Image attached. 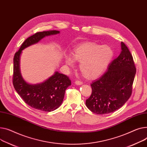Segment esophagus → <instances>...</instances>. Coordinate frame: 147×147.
<instances>
[{
	"label": "esophagus",
	"mask_w": 147,
	"mask_h": 147,
	"mask_svg": "<svg viewBox=\"0 0 147 147\" xmlns=\"http://www.w3.org/2000/svg\"><path fill=\"white\" fill-rule=\"evenodd\" d=\"M75 83H76V84H77V85H80V84H83V82H82V81H80V80H76V81L75 82Z\"/></svg>",
	"instance_id": "obj_1"
}]
</instances>
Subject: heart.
Masks as SVG:
<instances>
[{
	"label": "heart",
	"instance_id": "b5f03b06",
	"mask_svg": "<svg viewBox=\"0 0 147 147\" xmlns=\"http://www.w3.org/2000/svg\"><path fill=\"white\" fill-rule=\"evenodd\" d=\"M113 55L112 49L108 45L84 43L74 49L73 57L70 55L66 56L65 62L68 65L73 66L74 59L80 63L82 74L87 77L93 78L100 75L106 70Z\"/></svg>",
	"mask_w": 147,
	"mask_h": 147
}]
</instances>
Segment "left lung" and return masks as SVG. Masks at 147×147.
<instances>
[{
	"mask_svg": "<svg viewBox=\"0 0 147 147\" xmlns=\"http://www.w3.org/2000/svg\"><path fill=\"white\" fill-rule=\"evenodd\" d=\"M121 48V54L109 64L107 70L90 84L92 94L86 105L94 113L113 112L131 96L136 67L132 54L123 42Z\"/></svg>",
	"mask_w": 147,
	"mask_h": 147,
	"instance_id": "obj_1",
	"label": "left lung"
}]
</instances>
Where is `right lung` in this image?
Here are the masks:
<instances>
[{"label":"right lung","instance_id":"add662e5","mask_svg":"<svg viewBox=\"0 0 147 147\" xmlns=\"http://www.w3.org/2000/svg\"><path fill=\"white\" fill-rule=\"evenodd\" d=\"M59 32L58 31L54 30L35 33L28 37L22 43L13 58L12 83L15 90L28 105L44 112L53 111L61 105L65 91L71 85V80L66 75L55 72L42 83L29 84L21 76L19 69V57L22 50L26 47L38 42L45 36Z\"/></svg>","mask_w":147,"mask_h":147}]
</instances>
